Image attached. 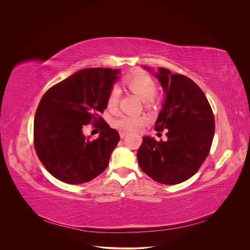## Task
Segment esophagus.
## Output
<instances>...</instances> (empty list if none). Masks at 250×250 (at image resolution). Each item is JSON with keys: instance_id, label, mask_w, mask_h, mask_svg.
Returning <instances> with one entry per match:
<instances>
[{"instance_id": "34e87169", "label": "esophagus", "mask_w": 250, "mask_h": 250, "mask_svg": "<svg viewBox=\"0 0 250 250\" xmlns=\"http://www.w3.org/2000/svg\"><path fill=\"white\" fill-rule=\"evenodd\" d=\"M126 134H127V132H125V131H121V132H120V136H121V138H122V139H123V138H125Z\"/></svg>"}]
</instances>
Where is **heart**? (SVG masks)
<instances>
[{
    "label": "heart",
    "mask_w": 250,
    "mask_h": 250,
    "mask_svg": "<svg viewBox=\"0 0 250 250\" xmlns=\"http://www.w3.org/2000/svg\"><path fill=\"white\" fill-rule=\"evenodd\" d=\"M124 83L125 86L140 99L146 101V104L148 108L154 106L157 104V98L155 93L157 91V83L152 76L146 72H138L127 76ZM120 100V90L114 87L106 98V108L110 111H115L118 106ZM148 119L146 116H131V115H120L113 121L115 128L121 131H134L146 125Z\"/></svg>",
    "instance_id": "1"
}]
</instances>
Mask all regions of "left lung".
I'll list each match as a JSON object with an SVG mask.
<instances>
[{
    "label": "left lung",
    "mask_w": 250,
    "mask_h": 250,
    "mask_svg": "<svg viewBox=\"0 0 250 250\" xmlns=\"http://www.w3.org/2000/svg\"><path fill=\"white\" fill-rule=\"evenodd\" d=\"M155 76L165 92V101L154 128L168 129L167 140L144 136L137 160L154 181L176 185L197 173L208 155L215 118L207 97L193 80L163 67Z\"/></svg>",
    "instance_id": "1"
}]
</instances>
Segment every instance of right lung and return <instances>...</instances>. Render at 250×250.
I'll list each match as a JSON object with an SVG mask.
<instances>
[{
    "instance_id": "add662e5",
    "label": "right lung",
    "mask_w": 250,
    "mask_h": 250,
    "mask_svg": "<svg viewBox=\"0 0 250 250\" xmlns=\"http://www.w3.org/2000/svg\"><path fill=\"white\" fill-rule=\"evenodd\" d=\"M120 70L86 68L49 88L34 117L33 145L45 169L68 184H82L100 175L120 141L119 132L99 116ZM99 127L91 142L82 128Z\"/></svg>"
}]
</instances>
